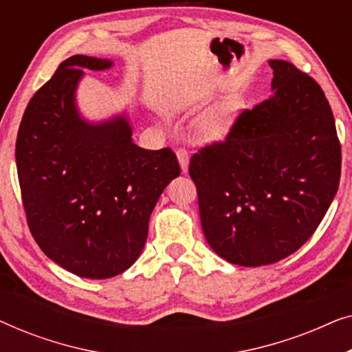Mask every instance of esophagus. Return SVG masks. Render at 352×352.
Masks as SVG:
<instances>
[{"label":"esophagus","mask_w":352,"mask_h":352,"mask_svg":"<svg viewBox=\"0 0 352 352\" xmlns=\"http://www.w3.org/2000/svg\"><path fill=\"white\" fill-rule=\"evenodd\" d=\"M176 157H177V162H179V165H181L182 173H187V170H189V152H187L186 148H177Z\"/></svg>","instance_id":"obj_1"}]
</instances>
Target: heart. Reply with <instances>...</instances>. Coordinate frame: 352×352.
I'll return each mask as SVG.
<instances>
[{
  "instance_id": "b5f03b06",
  "label": "heart",
  "mask_w": 352,
  "mask_h": 352,
  "mask_svg": "<svg viewBox=\"0 0 352 352\" xmlns=\"http://www.w3.org/2000/svg\"><path fill=\"white\" fill-rule=\"evenodd\" d=\"M206 102V96L194 91L187 93L170 105L173 113H190L201 109ZM239 115V102L234 98H226L201 113L195 123V134L201 142H218L228 136Z\"/></svg>"
}]
</instances>
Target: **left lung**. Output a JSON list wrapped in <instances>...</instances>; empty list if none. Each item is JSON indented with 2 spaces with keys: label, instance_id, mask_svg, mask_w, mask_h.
Returning a JSON list of instances; mask_svg holds the SVG:
<instances>
[{
  "label": "left lung",
  "instance_id": "obj_1",
  "mask_svg": "<svg viewBox=\"0 0 352 352\" xmlns=\"http://www.w3.org/2000/svg\"><path fill=\"white\" fill-rule=\"evenodd\" d=\"M269 65L272 94L243 110L226 141L200 148L189 165L206 242L245 267L295 253L319 228L341 175L324 91L290 62Z\"/></svg>",
  "mask_w": 352,
  "mask_h": 352
}]
</instances>
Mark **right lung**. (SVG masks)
I'll return each mask as SVG.
<instances>
[{
    "mask_svg": "<svg viewBox=\"0 0 352 352\" xmlns=\"http://www.w3.org/2000/svg\"><path fill=\"white\" fill-rule=\"evenodd\" d=\"M112 60L72 56L36 91L23 113L16 163L27 223L43 253L85 278L131 267L147 240L148 219L181 168L171 148L133 142L124 115L81 118L75 93L83 69Z\"/></svg>",
    "mask_w": 352,
    "mask_h": 352,
    "instance_id": "right-lung-1",
    "label": "right lung"
}]
</instances>
